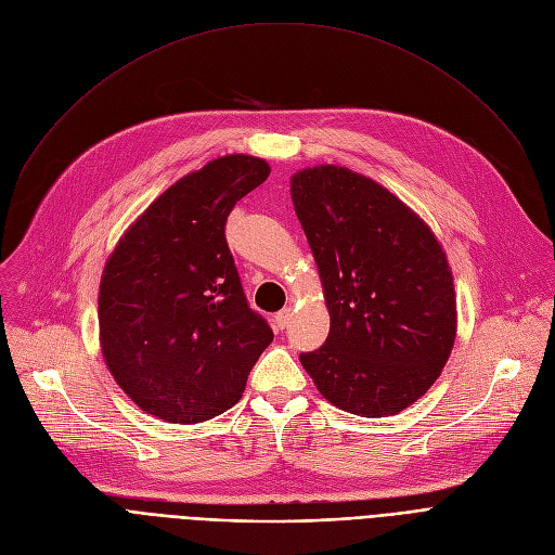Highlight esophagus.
I'll use <instances>...</instances> for the list:
<instances>
[{
	"label": "esophagus",
	"instance_id": "1",
	"mask_svg": "<svg viewBox=\"0 0 555 555\" xmlns=\"http://www.w3.org/2000/svg\"><path fill=\"white\" fill-rule=\"evenodd\" d=\"M289 319H293V310H289V308H283L281 312H276V314H274L276 328H279V331H285V328L289 326Z\"/></svg>",
	"mask_w": 555,
	"mask_h": 555
}]
</instances>
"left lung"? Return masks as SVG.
<instances>
[{"label":"left lung","instance_id":"1","mask_svg":"<svg viewBox=\"0 0 555 555\" xmlns=\"http://www.w3.org/2000/svg\"><path fill=\"white\" fill-rule=\"evenodd\" d=\"M289 191L331 314L324 346L299 360L339 410L398 414L434 385L454 346L446 251L406 204L360 172L304 168Z\"/></svg>","mask_w":555,"mask_h":555}]
</instances>
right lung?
Masks as SVG:
<instances>
[{
  "mask_svg": "<svg viewBox=\"0 0 555 555\" xmlns=\"http://www.w3.org/2000/svg\"><path fill=\"white\" fill-rule=\"evenodd\" d=\"M268 175V162L249 155L209 162L166 189L107 258L103 358L143 412L184 425L227 412L274 339L224 238L231 209Z\"/></svg>",
  "mask_w": 555,
  "mask_h": 555,
  "instance_id": "right-lung-1",
  "label": "right lung"
}]
</instances>
